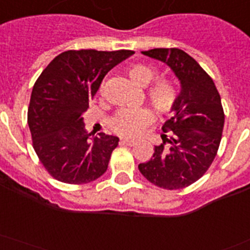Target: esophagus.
I'll use <instances>...</instances> for the list:
<instances>
[{"instance_id": "1", "label": "esophagus", "mask_w": 250, "mask_h": 250, "mask_svg": "<svg viewBox=\"0 0 250 250\" xmlns=\"http://www.w3.org/2000/svg\"><path fill=\"white\" fill-rule=\"evenodd\" d=\"M120 143L124 144V146H129V147H133L135 142L134 140H130V139H121Z\"/></svg>"}]
</instances>
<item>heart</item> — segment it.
<instances>
[{"label":"heart","instance_id":"b5f03b06","mask_svg":"<svg viewBox=\"0 0 250 250\" xmlns=\"http://www.w3.org/2000/svg\"><path fill=\"white\" fill-rule=\"evenodd\" d=\"M127 75L134 84L147 86L156 78L157 73L153 67L144 63H135L127 69ZM148 98L153 108L161 115H166L174 108L177 98V90L170 80H157L148 89ZM153 115L146 107H130L117 111L110 120L111 129L123 138L140 137L144 129L152 123Z\"/></svg>","mask_w":250,"mask_h":250}]
</instances>
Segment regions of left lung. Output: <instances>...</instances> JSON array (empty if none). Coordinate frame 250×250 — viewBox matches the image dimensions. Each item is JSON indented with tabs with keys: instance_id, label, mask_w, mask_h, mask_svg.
Segmentation results:
<instances>
[{
	"instance_id": "left-lung-1",
	"label": "left lung",
	"mask_w": 250,
	"mask_h": 250,
	"mask_svg": "<svg viewBox=\"0 0 250 250\" xmlns=\"http://www.w3.org/2000/svg\"><path fill=\"white\" fill-rule=\"evenodd\" d=\"M144 56L166 63L180 82L170 120L162 126L161 146L148 162L138 166L148 181L174 190L201 179L216 157L225 115L211 76L191 56L179 48H154Z\"/></svg>"
}]
</instances>
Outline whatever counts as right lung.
<instances>
[{
  "instance_id": "add662e5",
  "label": "right lung",
  "mask_w": 250,
  "mask_h": 250,
  "mask_svg": "<svg viewBox=\"0 0 250 250\" xmlns=\"http://www.w3.org/2000/svg\"><path fill=\"white\" fill-rule=\"evenodd\" d=\"M134 51L80 49L60 53L33 86L28 125L33 147L46 170L67 184H85L106 172L119 138H90L83 113L106 74Z\"/></svg>"
}]
</instances>
